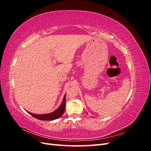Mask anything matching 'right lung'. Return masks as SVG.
I'll list each match as a JSON object with an SVG mask.
<instances>
[{
	"mask_svg": "<svg viewBox=\"0 0 151 151\" xmlns=\"http://www.w3.org/2000/svg\"><path fill=\"white\" fill-rule=\"evenodd\" d=\"M65 103H66V99H65V95L63 96L62 103H61L60 106L57 108L55 111L52 112L50 113L47 114H41V115H36V114L31 113L28 112L31 116H33L35 118H37L40 120H53L57 119V118H60L65 111Z\"/></svg>",
	"mask_w": 151,
	"mask_h": 151,
	"instance_id": "obj_1",
	"label": "right lung"
}]
</instances>
